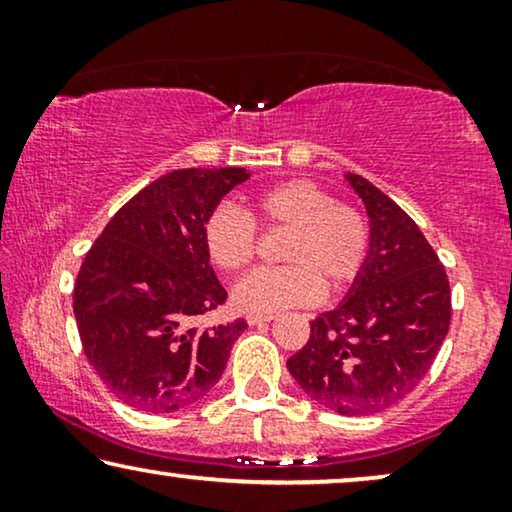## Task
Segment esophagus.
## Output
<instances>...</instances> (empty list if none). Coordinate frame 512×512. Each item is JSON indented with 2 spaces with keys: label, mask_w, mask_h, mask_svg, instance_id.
Segmentation results:
<instances>
[{
  "label": "esophagus",
  "mask_w": 512,
  "mask_h": 512,
  "mask_svg": "<svg viewBox=\"0 0 512 512\" xmlns=\"http://www.w3.org/2000/svg\"><path fill=\"white\" fill-rule=\"evenodd\" d=\"M275 317L272 314H247V324L249 326H261V324H268Z\"/></svg>",
  "instance_id": "1"
}]
</instances>
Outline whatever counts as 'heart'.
Masks as SVG:
<instances>
[{"instance_id":"b5f03b06","label":"heart","mask_w":512,"mask_h":512,"mask_svg":"<svg viewBox=\"0 0 512 512\" xmlns=\"http://www.w3.org/2000/svg\"><path fill=\"white\" fill-rule=\"evenodd\" d=\"M254 209L268 226L289 228L284 268H258L233 289L240 312L272 314L286 307L317 303L326 282L342 289L354 282L368 256V223L354 207L307 179L265 188ZM202 240L209 261L223 272L247 268L256 254V226L247 212L223 202L207 216Z\"/></svg>"}]
</instances>
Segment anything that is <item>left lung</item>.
<instances>
[{
	"mask_svg": "<svg viewBox=\"0 0 512 512\" xmlns=\"http://www.w3.org/2000/svg\"><path fill=\"white\" fill-rule=\"evenodd\" d=\"M368 214V256L347 296L310 321L286 366L312 401L345 417L403 401L429 373L450 328V282L417 223L389 195L345 172Z\"/></svg>",
	"mask_w": 512,
	"mask_h": 512,
	"instance_id": "left-lung-1",
	"label": "left lung"
}]
</instances>
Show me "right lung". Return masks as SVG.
Masks as SVG:
<instances>
[{
    "instance_id": "add662e5",
    "label": "right lung",
    "mask_w": 512,
    "mask_h": 512,
    "mask_svg": "<svg viewBox=\"0 0 512 512\" xmlns=\"http://www.w3.org/2000/svg\"><path fill=\"white\" fill-rule=\"evenodd\" d=\"M244 167L165 174L118 209L86 254L74 317L90 366L142 412H177L221 380L247 321L195 326L226 303L202 240L207 216L244 184Z\"/></svg>"
}]
</instances>
